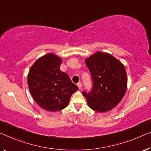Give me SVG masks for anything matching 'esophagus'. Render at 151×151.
<instances>
[{"label":"esophagus","mask_w":151,"mask_h":151,"mask_svg":"<svg viewBox=\"0 0 151 151\" xmlns=\"http://www.w3.org/2000/svg\"><path fill=\"white\" fill-rule=\"evenodd\" d=\"M77 86H78V87L79 89H81L82 87V84H81V83H77Z\"/></svg>","instance_id":"1"}]
</instances>
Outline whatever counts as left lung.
<instances>
[{"label":"left lung","instance_id":"left-lung-1","mask_svg":"<svg viewBox=\"0 0 151 151\" xmlns=\"http://www.w3.org/2000/svg\"><path fill=\"white\" fill-rule=\"evenodd\" d=\"M93 80L89 93L83 91L89 108L100 112L116 106L125 96L127 87L124 65L111 54L97 51L85 59Z\"/></svg>","mask_w":151,"mask_h":151}]
</instances>
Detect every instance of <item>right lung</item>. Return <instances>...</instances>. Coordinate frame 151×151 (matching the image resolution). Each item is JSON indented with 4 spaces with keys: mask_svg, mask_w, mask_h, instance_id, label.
Listing matches in <instances>:
<instances>
[{
    "mask_svg": "<svg viewBox=\"0 0 151 151\" xmlns=\"http://www.w3.org/2000/svg\"><path fill=\"white\" fill-rule=\"evenodd\" d=\"M62 60L49 53L34 63L28 75V85L37 104L50 112L59 111L68 105L72 94L78 87L69 76L60 70Z\"/></svg>",
    "mask_w": 151,
    "mask_h": 151,
    "instance_id": "1",
    "label": "right lung"
}]
</instances>
